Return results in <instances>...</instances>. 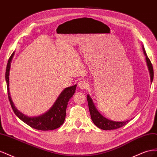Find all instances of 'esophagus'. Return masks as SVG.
<instances>
[{"label": "esophagus", "mask_w": 157, "mask_h": 157, "mask_svg": "<svg viewBox=\"0 0 157 157\" xmlns=\"http://www.w3.org/2000/svg\"><path fill=\"white\" fill-rule=\"evenodd\" d=\"M78 86L80 89H87L89 87V84L87 81L85 80H81L78 83Z\"/></svg>", "instance_id": "34e87169"}]
</instances>
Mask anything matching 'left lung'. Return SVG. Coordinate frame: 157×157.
Returning <instances> with one entry per match:
<instances>
[{
  "label": "left lung",
  "instance_id": "left-lung-1",
  "mask_svg": "<svg viewBox=\"0 0 157 157\" xmlns=\"http://www.w3.org/2000/svg\"><path fill=\"white\" fill-rule=\"evenodd\" d=\"M143 50L145 56V59H146V62L147 64V67H148L149 73H150V77H151V82H153V77H154V72H153V65L151 62L150 59H149L148 57L147 56V54L145 52L144 47L143 46ZM87 100L88 103V107H89V111L90 113V116H91L92 121L94 123V124L96 125L99 128H101L102 130H115L117 128H119L121 127L124 126L126 125L127 123L130 121H126L124 122H115L107 119L106 118L103 117L100 113H99L98 111L96 108L95 107L94 104L91 98L90 97L89 95L87 96Z\"/></svg>",
  "mask_w": 157,
  "mask_h": 157
}]
</instances>
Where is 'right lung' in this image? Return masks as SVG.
<instances>
[{"mask_svg": "<svg viewBox=\"0 0 157 157\" xmlns=\"http://www.w3.org/2000/svg\"><path fill=\"white\" fill-rule=\"evenodd\" d=\"M13 54L14 53L11 55L8 61L5 78L7 84L8 99L14 113L25 124L36 130L47 131L55 130L56 128L60 127L64 122L66 116V109H67L68 102L71 97L74 95L77 85L75 84L73 86H70L64 89L58 99H56L53 106L48 111H47L42 115L36 117H29L24 115L21 112L19 111L15 106L13 105V103L10 96V92H9V71H10V63Z\"/></svg>", "mask_w": 157, "mask_h": 157, "instance_id": "1", "label": "right lung"}]
</instances>
